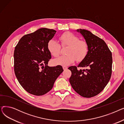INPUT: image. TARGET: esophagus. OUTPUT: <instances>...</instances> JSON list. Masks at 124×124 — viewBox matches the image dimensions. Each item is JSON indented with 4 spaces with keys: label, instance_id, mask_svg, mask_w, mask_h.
<instances>
[{
    "label": "esophagus",
    "instance_id": "esophagus-1",
    "mask_svg": "<svg viewBox=\"0 0 124 124\" xmlns=\"http://www.w3.org/2000/svg\"><path fill=\"white\" fill-rule=\"evenodd\" d=\"M63 69H64V70H65L67 69V67L66 66H63Z\"/></svg>",
    "mask_w": 124,
    "mask_h": 124
}]
</instances>
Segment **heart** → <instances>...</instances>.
<instances>
[{
  "label": "heart",
  "instance_id": "b5f03b06",
  "mask_svg": "<svg viewBox=\"0 0 124 124\" xmlns=\"http://www.w3.org/2000/svg\"><path fill=\"white\" fill-rule=\"evenodd\" d=\"M60 44L56 41L50 40L47 44V48L50 53L54 57L60 54L61 47L67 46L65 55L61 56L55 59L53 63L56 65L68 66L72 64L75 60L77 62L82 61L87 56L88 52V46L84 40L69 31L65 32L58 38Z\"/></svg>",
  "mask_w": 124,
  "mask_h": 124
}]
</instances>
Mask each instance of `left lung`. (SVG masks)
Listing matches in <instances>:
<instances>
[{
    "label": "left lung",
    "mask_w": 124,
    "mask_h": 124,
    "mask_svg": "<svg viewBox=\"0 0 124 124\" xmlns=\"http://www.w3.org/2000/svg\"><path fill=\"white\" fill-rule=\"evenodd\" d=\"M85 39L88 46L86 57L76 66H71L69 82L80 95L86 98L93 97L105 88L112 72V54L102 39L85 30H77ZM85 67L86 70L79 68Z\"/></svg>",
    "instance_id": "left-lung-1"
}]
</instances>
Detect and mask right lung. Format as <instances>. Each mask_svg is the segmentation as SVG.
<instances>
[{
	"label": "right lung",
	"mask_w": 124,
	"mask_h": 124,
	"mask_svg": "<svg viewBox=\"0 0 124 124\" xmlns=\"http://www.w3.org/2000/svg\"><path fill=\"white\" fill-rule=\"evenodd\" d=\"M56 32L53 29H40L24 35L15 47V75L22 86L31 94L40 96L48 93L63 71L60 65L48 66L51 55L47 44Z\"/></svg>",
	"instance_id": "add662e5"
}]
</instances>
